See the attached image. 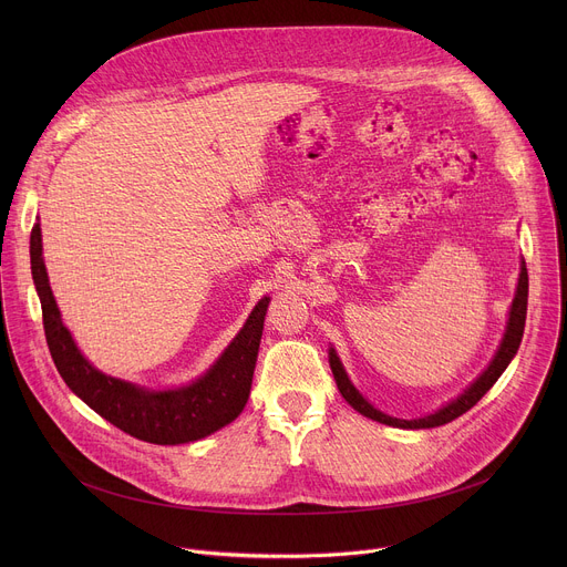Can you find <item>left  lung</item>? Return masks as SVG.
I'll return each instance as SVG.
<instances>
[{
  "mask_svg": "<svg viewBox=\"0 0 567 567\" xmlns=\"http://www.w3.org/2000/svg\"><path fill=\"white\" fill-rule=\"evenodd\" d=\"M527 291H529V278H527V267L523 262V269H520V278H518V287H516V298L512 302V309H509V322H507V332H505V339L494 357V361L489 363V368L484 370L477 381L464 392L460 394L455 401L446 403L444 409H440L437 413L433 415H426V417H420V420H396V417H390V415H383L381 411H377L374 406H370V403L361 396V392L350 383L339 357L334 350H330V365H332V372H334V379H337V385L341 390V394L346 396V401L350 403V406L354 411H359L361 415L374 420V422H381V424H388V426H396V429H433V426H442V424H449L453 422L455 417L464 415L466 411H471L475 403L487 394V390L498 381V377L505 372V368L509 365V361L514 359V354L518 352V346H520V339H523V330H525V316H527Z\"/></svg>",
  "mask_w": 567,
  "mask_h": 567,
  "instance_id": "1",
  "label": "left lung"
}]
</instances>
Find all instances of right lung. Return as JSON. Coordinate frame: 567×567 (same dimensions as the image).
<instances>
[{
	"mask_svg": "<svg viewBox=\"0 0 567 567\" xmlns=\"http://www.w3.org/2000/svg\"><path fill=\"white\" fill-rule=\"evenodd\" d=\"M31 271L42 302L47 346L60 377L92 411L123 433L150 444H186L230 424L245 409L269 298L256 305L245 328L202 379L177 390L154 392L99 372L78 352L49 287L40 224L31 230Z\"/></svg>",
	"mask_w": 567,
	"mask_h": 567,
	"instance_id": "add662e5",
	"label": "right lung"
}]
</instances>
